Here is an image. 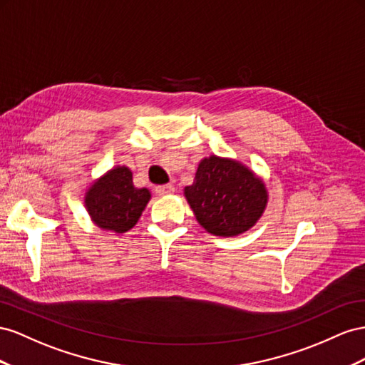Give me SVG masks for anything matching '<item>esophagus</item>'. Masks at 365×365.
Here are the masks:
<instances>
[{
  "instance_id": "obj_1",
  "label": "esophagus",
  "mask_w": 365,
  "mask_h": 365,
  "mask_svg": "<svg viewBox=\"0 0 365 365\" xmlns=\"http://www.w3.org/2000/svg\"><path fill=\"white\" fill-rule=\"evenodd\" d=\"M174 190H175L174 185H162V186H158V188H155V194L160 195V197L170 195V194L174 192Z\"/></svg>"
}]
</instances>
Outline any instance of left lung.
<instances>
[{"label":"left lung","instance_id":"8db88e82","mask_svg":"<svg viewBox=\"0 0 365 365\" xmlns=\"http://www.w3.org/2000/svg\"><path fill=\"white\" fill-rule=\"evenodd\" d=\"M197 222L217 237H237L262 218L269 192L266 183L237 159L203 158L194 182L183 190Z\"/></svg>","mask_w":365,"mask_h":365}]
</instances>
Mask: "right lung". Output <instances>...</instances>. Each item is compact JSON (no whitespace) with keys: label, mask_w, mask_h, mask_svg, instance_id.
I'll return each mask as SVG.
<instances>
[{"label":"right lung","mask_w":365,"mask_h":365,"mask_svg":"<svg viewBox=\"0 0 365 365\" xmlns=\"http://www.w3.org/2000/svg\"><path fill=\"white\" fill-rule=\"evenodd\" d=\"M150 199V190L134 186L128 166L118 165L90 183L84 206L102 231L123 234L138 223Z\"/></svg>","instance_id":"obj_1"}]
</instances>
